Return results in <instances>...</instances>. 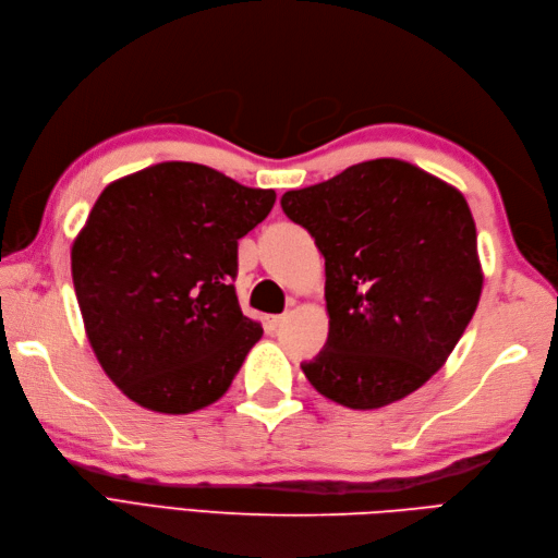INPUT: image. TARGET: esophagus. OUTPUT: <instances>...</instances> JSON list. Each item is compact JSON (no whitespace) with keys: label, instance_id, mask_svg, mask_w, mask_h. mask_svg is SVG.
<instances>
[{"label":"esophagus","instance_id":"obj_1","mask_svg":"<svg viewBox=\"0 0 558 558\" xmlns=\"http://www.w3.org/2000/svg\"><path fill=\"white\" fill-rule=\"evenodd\" d=\"M286 320V314H279V316H267V320H265V328L269 330V332H275L281 324Z\"/></svg>","mask_w":558,"mask_h":558}]
</instances>
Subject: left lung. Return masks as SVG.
<instances>
[{
  "label": "left lung",
  "instance_id": "left-lung-1",
  "mask_svg": "<svg viewBox=\"0 0 558 558\" xmlns=\"http://www.w3.org/2000/svg\"><path fill=\"white\" fill-rule=\"evenodd\" d=\"M281 209L326 258L328 342L302 373L320 396L377 410L424 386L459 344L482 295L465 197L418 167L377 158Z\"/></svg>",
  "mask_w": 558,
  "mask_h": 558
}]
</instances>
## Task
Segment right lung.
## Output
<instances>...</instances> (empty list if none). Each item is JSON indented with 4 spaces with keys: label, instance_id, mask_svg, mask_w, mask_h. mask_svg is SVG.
Wrapping results in <instances>:
<instances>
[{
    "label": "right lung",
    "instance_id": "obj_1",
    "mask_svg": "<svg viewBox=\"0 0 558 558\" xmlns=\"http://www.w3.org/2000/svg\"><path fill=\"white\" fill-rule=\"evenodd\" d=\"M275 199L197 162H158L97 197L72 279L95 356L130 400L191 414L228 391L263 337L234 293L238 242Z\"/></svg>",
    "mask_w": 558,
    "mask_h": 558
}]
</instances>
